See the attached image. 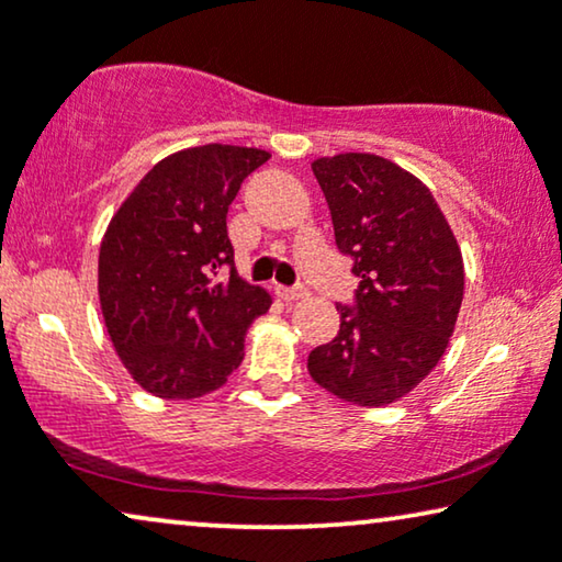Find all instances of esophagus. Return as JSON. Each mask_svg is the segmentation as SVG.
Instances as JSON below:
<instances>
[{
    "instance_id": "obj_1",
    "label": "esophagus",
    "mask_w": 562,
    "mask_h": 562,
    "mask_svg": "<svg viewBox=\"0 0 562 562\" xmlns=\"http://www.w3.org/2000/svg\"><path fill=\"white\" fill-rule=\"evenodd\" d=\"M276 294H279L283 302H296V299H304L310 291L304 286H276Z\"/></svg>"
}]
</instances>
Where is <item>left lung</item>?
I'll use <instances>...</instances> for the list:
<instances>
[{
  "mask_svg": "<svg viewBox=\"0 0 562 562\" xmlns=\"http://www.w3.org/2000/svg\"><path fill=\"white\" fill-rule=\"evenodd\" d=\"M335 243L356 260V306L310 352V375L342 402L386 406L432 373L463 304V252L432 191L394 160L340 153L312 164Z\"/></svg>",
  "mask_w": 562,
  "mask_h": 562,
  "instance_id": "obj_1",
  "label": "left lung"
}]
</instances>
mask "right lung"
I'll return each mask as SVG.
<instances>
[{"label":"right lung","mask_w":562,"mask_h":562,"mask_svg":"<svg viewBox=\"0 0 562 562\" xmlns=\"http://www.w3.org/2000/svg\"><path fill=\"white\" fill-rule=\"evenodd\" d=\"M271 153L196 145L158 160L99 245V306L122 366L148 394L187 402L217 391L245 358L271 294L235 271L227 210ZM222 265L227 282H214Z\"/></svg>","instance_id":"add662e5"}]
</instances>
